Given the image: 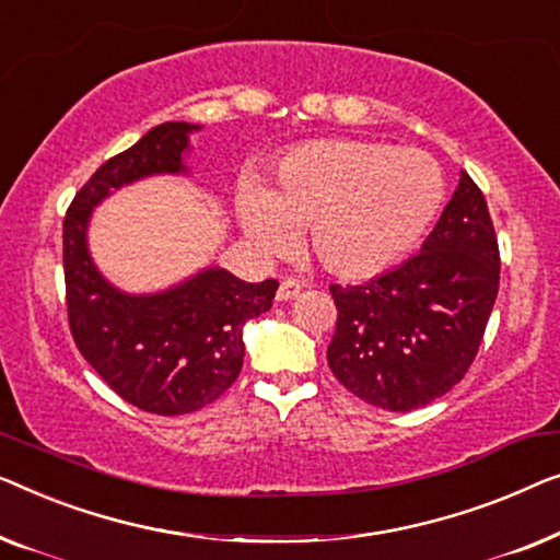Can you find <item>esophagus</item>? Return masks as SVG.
Segmentation results:
<instances>
[{
  "mask_svg": "<svg viewBox=\"0 0 560 560\" xmlns=\"http://www.w3.org/2000/svg\"><path fill=\"white\" fill-rule=\"evenodd\" d=\"M299 291H302V283H299L296 279L287 277V279H281V283H279L277 299H279V302H289V299H294Z\"/></svg>",
  "mask_w": 560,
  "mask_h": 560,
  "instance_id": "34e87169",
  "label": "esophagus"
}]
</instances>
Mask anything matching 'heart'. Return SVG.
I'll return each mask as SVG.
<instances>
[{"instance_id": "heart-1", "label": "heart", "mask_w": 560, "mask_h": 560, "mask_svg": "<svg viewBox=\"0 0 560 560\" xmlns=\"http://www.w3.org/2000/svg\"><path fill=\"white\" fill-rule=\"evenodd\" d=\"M446 183L434 156L385 141L329 139L291 149L266 175L243 185V231L266 254H283L294 228L335 277H375L419 246L436 223Z\"/></svg>"}]
</instances>
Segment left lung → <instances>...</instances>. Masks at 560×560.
I'll return each instance as SVG.
<instances>
[{"mask_svg":"<svg viewBox=\"0 0 560 560\" xmlns=\"http://www.w3.org/2000/svg\"><path fill=\"white\" fill-rule=\"evenodd\" d=\"M500 287V248L485 195L467 172L421 254L358 287L332 283L337 381L383 411H413L467 373Z\"/></svg>","mask_w":560,"mask_h":560,"instance_id":"8db88e82","label":"left lung"}]
</instances>
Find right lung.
Listing matches in <instances>:
<instances>
[{
  "instance_id": "1",
  "label": "right lung",
  "mask_w": 560,
  "mask_h": 560,
  "mask_svg": "<svg viewBox=\"0 0 560 560\" xmlns=\"http://www.w3.org/2000/svg\"><path fill=\"white\" fill-rule=\"evenodd\" d=\"M167 121L93 172L62 220L68 325L75 348L126 404L156 416H183L223 396L243 368V325L269 312L279 281L248 283L205 269L160 294H124L91 261L85 228L96 205L149 175L185 172L187 133Z\"/></svg>"
}]
</instances>
